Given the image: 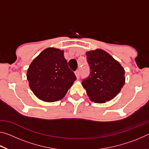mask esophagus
I'll use <instances>...</instances> for the list:
<instances>
[{"instance_id": "obj_1", "label": "esophagus", "mask_w": 149, "mask_h": 149, "mask_svg": "<svg viewBox=\"0 0 149 149\" xmlns=\"http://www.w3.org/2000/svg\"><path fill=\"white\" fill-rule=\"evenodd\" d=\"M75 75H76L77 79H79V77H80V71L79 70H77V71L75 72Z\"/></svg>"}]
</instances>
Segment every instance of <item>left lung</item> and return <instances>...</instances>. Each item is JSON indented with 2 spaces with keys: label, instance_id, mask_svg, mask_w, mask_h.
Here are the masks:
<instances>
[{
  "label": "left lung",
  "instance_id": "left-lung-1",
  "mask_svg": "<svg viewBox=\"0 0 149 149\" xmlns=\"http://www.w3.org/2000/svg\"><path fill=\"white\" fill-rule=\"evenodd\" d=\"M90 74L82 81L90 100L104 103L114 98L125 84V71L119 62L101 49L86 52Z\"/></svg>",
  "mask_w": 149,
  "mask_h": 149
}]
</instances>
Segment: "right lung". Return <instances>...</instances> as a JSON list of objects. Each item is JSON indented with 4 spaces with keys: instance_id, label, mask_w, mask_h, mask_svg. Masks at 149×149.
I'll list each match as a JSON object with an SVG mask.
<instances>
[{
    "instance_id": "obj_1",
    "label": "right lung",
    "mask_w": 149,
    "mask_h": 149,
    "mask_svg": "<svg viewBox=\"0 0 149 149\" xmlns=\"http://www.w3.org/2000/svg\"><path fill=\"white\" fill-rule=\"evenodd\" d=\"M29 87L37 98L55 102L64 98L76 80L69 68L64 51L48 48L31 63L27 72Z\"/></svg>"
}]
</instances>
